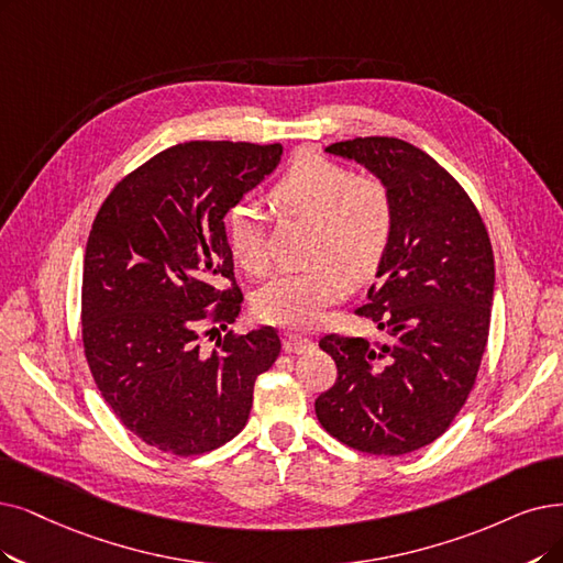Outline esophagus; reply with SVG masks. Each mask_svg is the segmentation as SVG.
<instances>
[{"label":"esophagus","instance_id":"34e87169","mask_svg":"<svg viewBox=\"0 0 563 563\" xmlns=\"http://www.w3.org/2000/svg\"><path fill=\"white\" fill-rule=\"evenodd\" d=\"M313 346V342L309 340V336H302V334H286L284 336V351L286 353H305Z\"/></svg>","mask_w":563,"mask_h":563}]
</instances>
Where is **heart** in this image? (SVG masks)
I'll return each instance as SVG.
<instances>
[{"mask_svg":"<svg viewBox=\"0 0 563 563\" xmlns=\"http://www.w3.org/2000/svg\"><path fill=\"white\" fill-rule=\"evenodd\" d=\"M269 196L286 212L313 221L307 254L313 263L265 284L254 311L263 323L307 328L328 305L344 298L346 276L365 282L378 269L395 233L393 196L378 177L353 175L313 150L290 159ZM227 231L235 263L252 277H263L269 261L258 210L238 203Z\"/></svg>","mask_w":563,"mask_h":563,"instance_id":"b5f03b06","label":"heart"}]
</instances>
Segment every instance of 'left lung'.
I'll return each instance as SVG.
<instances>
[{
  "mask_svg": "<svg viewBox=\"0 0 563 563\" xmlns=\"http://www.w3.org/2000/svg\"><path fill=\"white\" fill-rule=\"evenodd\" d=\"M363 164L395 206V233L357 317L386 342L325 334L336 380L319 395L323 430L355 451L404 455L439 439L476 384L487 346L494 254L457 179L420 147L388 136L332 143Z\"/></svg>",
  "mask_w": 563,
  "mask_h": 563,
  "instance_id": "left-lung-1",
  "label": "left lung"
}]
</instances>
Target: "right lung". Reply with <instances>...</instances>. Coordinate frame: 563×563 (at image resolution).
Returning a JSON list of instances; mask_svg holds the SVG:
<instances>
[{
	"instance_id": "1",
	"label": "right lung",
	"mask_w": 563,
	"mask_h": 563,
	"mask_svg": "<svg viewBox=\"0 0 563 563\" xmlns=\"http://www.w3.org/2000/svg\"><path fill=\"white\" fill-rule=\"evenodd\" d=\"M279 159V143L173 145L120 179L89 231V372L126 430L164 453L203 455L240 434L282 351L275 328L200 349V330H227L242 307L223 217Z\"/></svg>"
}]
</instances>
